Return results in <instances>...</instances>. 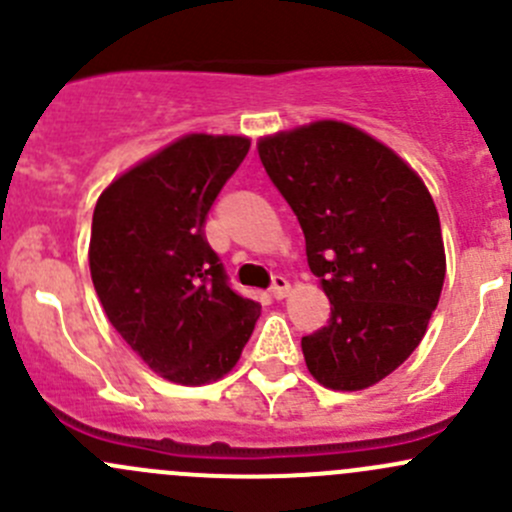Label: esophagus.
Listing matches in <instances>:
<instances>
[{
  "label": "esophagus",
  "mask_w": 512,
  "mask_h": 512,
  "mask_svg": "<svg viewBox=\"0 0 512 512\" xmlns=\"http://www.w3.org/2000/svg\"><path fill=\"white\" fill-rule=\"evenodd\" d=\"M270 292H272V297H275V299H282V297H287V294H289V282H287L285 277H282V275H277L275 280H272V287H270Z\"/></svg>",
  "instance_id": "esophagus-1"
}]
</instances>
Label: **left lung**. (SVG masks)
Wrapping results in <instances>:
<instances>
[{
  "mask_svg": "<svg viewBox=\"0 0 512 512\" xmlns=\"http://www.w3.org/2000/svg\"><path fill=\"white\" fill-rule=\"evenodd\" d=\"M262 165L302 225L309 270L332 302L302 337L307 369L361 391L421 344L446 277L441 220L421 175L344 121H314L257 141Z\"/></svg>",
  "mask_w": 512,
  "mask_h": 512,
  "instance_id": "obj_1",
  "label": "left lung"
}]
</instances>
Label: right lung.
<instances>
[{
	"label": "right lung",
	"instance_id": "right-lung-1",
	"mask_svg": "<svg viewBox=\"0 0 512 512\" xmlns=\"http://www.w3.org/2000/svg\"><path fill=\"white\" fill-rule=\"evenodd\" d=\"M247 151V136L188 133L98 195L89 267L103 312L148 369L173 384L223 379L260 317V304L227 285L203 230Z\"/></svg>",
	"mask_w": 512,
	"mask_h": 512
}]
</instances>
